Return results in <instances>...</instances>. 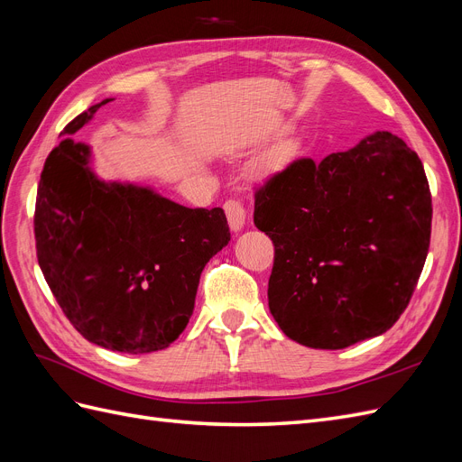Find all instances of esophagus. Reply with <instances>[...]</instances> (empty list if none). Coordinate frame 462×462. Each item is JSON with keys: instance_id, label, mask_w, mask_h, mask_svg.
Listing matches in <instances>:
<instances>
[{"instance_id": "obj_1", "label": "esophagus", "mask_w": 462, "mask_h": 462, "mask_svg": "<svg viewBox=\"0 0 462 462\" xmlns=\"http://www.w3.org/2000/svg\"><path fill=\"white\" fill-rule=\"evenodd\" d=\"M223 209H226V216H227V221H229V227L231 231L239 233L243 227H245V219H246V212L245 208L239 200H227L226 204H223Z\"/></svg>"}]
</instances>
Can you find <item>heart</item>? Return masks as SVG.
<instances>
[{
	"label": "heart",
	"mask_w": 462,
	"mask_h": 462,
	"mask_svg": "<svg viewBox=\"0 0 462 462\" xmlns=\"http://www.w3.org/2000/svg\"><path fill=\"white\" fill-rule=\"evenodd\" d=\"M291 144H279L275 146L270 153H265V156L256 163V170L260 173H268L273 171L275 167L283 165V162H287V158L291 156Z\"/></svg>",
	"instance_id": "b5f03b06"
}]
</instances>
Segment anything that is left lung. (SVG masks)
Instances as JSON below:
<instances>
[{"mask_svg":"<svg viewBox=\"0 0 462 462\" xmlns=\"http://www.w3.org/2000/svg\"><path fill=\"white\" fill-rule=\"evenodd\" d=\"M254 226L275 246L268 302L289 339L335 351L375 337L409 306L428 256L424 165L387 131L295 160L256 190Z\"/></svg>","mask_w":462,"mask_h":462,"instance_id":"left-lung-1","label":"left lung"}]
</instances>
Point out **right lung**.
<instances>
[{
    "mask_svg": "<svg viewBox=\"0 0 462 462\" xmlns=\"http://www.w3.org/2000/svg\"><path fill=\"white\" fill-rule=\"evenodd\" d=\"M61 131L40 175L34 236L40 270L90 343L143 355L189 324L200 273L231 241L221 208H185L148 187L106 183L73 136L104 104Z\"/></svg>",
    "mask_w": 462,
    "mask_h": 462,
    "instance_id": "1",
    "label": "right lung"
}]
</instances>
